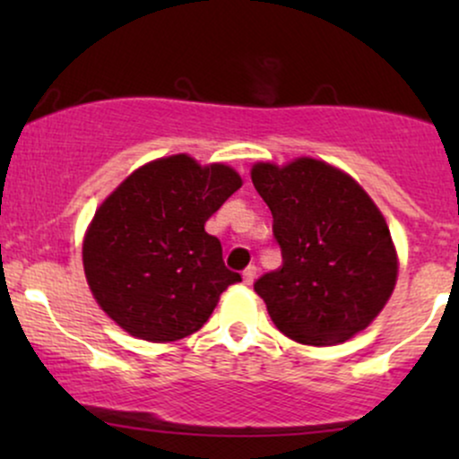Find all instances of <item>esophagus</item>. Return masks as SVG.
Instances as JSON below:
<instances>
[{
    "instance_id": "esophagus-1",
    "label": "esophagus",
    "mask_w": 459,
    "mask_h": 459,
    "mask_svg": "<svg viewBox=\"0 0 459 459\" xmlns=\"http://www.w3.org/2000/svg\"><path fill=\"white\" fill-rule=\"evenodd\" d=\"M255 278H256V267L255 265H247L246 270H244V282L246 284H252V282H255Z\"/></svg>"
}]
</instances>
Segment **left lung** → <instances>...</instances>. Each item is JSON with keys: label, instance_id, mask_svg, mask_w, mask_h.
<instances>
[{"label": "left lung", "instance_id": "obj_1", "mask_svg": "<svg viewBox=\"0 0 459 459\" xmlns=\"http://www.w3.org/2000/svg\"><path fill=\"white\" fill-rule=\"evenodd\" d=\"M252 183L282 255L281 270L255 282L276 328L307 345L343 343L365 330L397 281L380 209L354 178L310 157L256 163Z\"/></svg>", "mask_w": 459, "mask_h": 459}]
</instances>
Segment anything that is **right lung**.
<instances>
[{
  "mask_svg": "<svg viewBox=\"0 0 459 459\" xmlns=\"http://www.w3.org/2000/svg\"><path fill=\"white\" fill-rule=\"evenodd\" d=\"M241 178L222 163L172 155L142 166L94 213L83 270L94 299L138 339L166 343L212 317L220 293L241 281L204 222Z\"/></svg>",
  "mask_w": 459,
  "mask_h": 459,
  "instance_id": "add662e5",
  "label": "right lung"
}]
</instances>
